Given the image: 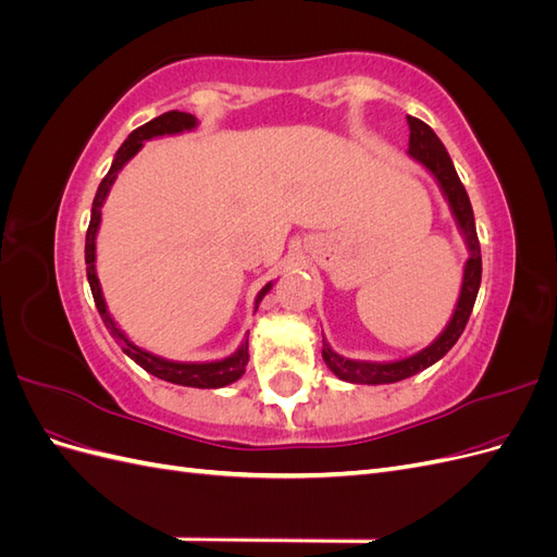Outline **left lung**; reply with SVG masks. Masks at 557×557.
Listing matches in <instances>:
<instances>
[{"mask_svg": "<svg viewBox=\"0 0 557 557\" xmlns=\"http://www.w3.org/2000/svg\"><path fill=\"white\" fill-rule=\"evenodd\" d=\"M409 123V156L425 166V170L434 176V181L440 183V188L448 201L450 213L458 223L469 258L465 262V274H462V288L458 305H455V311L448 320V325L444 332L436 336V339L423 348L416 356H409L404 360L395 362H362V360H348L342 358L339 352H334L330 344L323 339V360L332 369L334 376H339L342 381L348 383H367V385H381V383H395L401 379H409L423 369L432 367L436 360H442L446 352L455 346V342L460 339V334L467 325V320L471 315V309H474V301L481 288V246H479V234H476V223H474V211H471V201L465 190V185L455 172L453 160L448 156L446 146L442 139L436 137L434 129L425 125L423 121H418L413 115H407Z\"/></svg>", "mask_w": 557, "mask_h": 557, "instance_id": "8db88e82", "label": "left lung"}]
</instances>
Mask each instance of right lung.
Wrapping results in <instances>:
<instances>
[{"label":"right lung","mask_w":557,"mask_h":557,"mask_svg":"<svg viewBox=\"0 0 557 557\" xmlns=\"http://www.w3.org/2000/svg\"><path fill=\"white\" fill-rule=\"evenodd\" d=\"M197 127V117L193 113H183V111H166L153 121L137 127L134 132H129V137L125 139V144L117 148V153L111 162V170L109 174L102 178L97 188V195L92 199V213H90V225H88V234H86V264H88V283H90V290L95 297V305L99 315H102L107 330L111 332L113 339L123 346V352L127 358H132L137 362L141 369H146L148 374H153L162 381H170L176 385H188V387H223L230 385L234 381H239L246 372V364H248V339L242 342V346L232 352L230 358L223 360H213V362H176V360H166L156 356V352L144 350L139 348L134 342H129L125 332L115 325V320L111 318L109 309H107V301L102 295V285H99L97 278V269H95V239H97V230L99 223H102V207L107 201V195L111 190V185L115 181V176L121 174L123 166L139 153L144 148V141L148 139H156V137H164V134H181V132H190ZM274 281H269L264 288L258 293L256 297V311L258 305L262 301V297L272 290Z\"/></svg>","instance_id":"obj_1"}]
</instances>
